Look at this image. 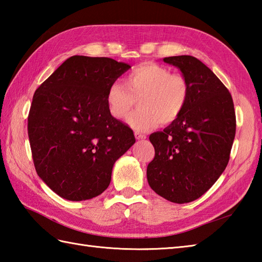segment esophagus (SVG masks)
<instances>
[{
	"instance_id": "esophagus-1",
	"label": "esophagus",
	"mask_w": 262,
	"mask_h": 262,
	"mask_svg": "<svg viewBox=\"0 0 262 262\" xmlns=\"http://www.w3.org/2000/svg\"><path fill=\"white\" fill-rule=\"evenodd\" d=\"M135 137H136V140H145L146 138V135L145 134H143V133H140V132H136L135 133Z\"/></svg>"
}]
</instances>
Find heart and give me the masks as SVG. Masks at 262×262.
Masks as SVG:
<instances>
[{"label":"heart","mask_w":262,"mask_h":262,"mask_svg":"<svg viewBox=\"0 0 262 262\" xmlns=\"http://www.w3.org/2000/svg\"><path fill=\"white\" fill-rule=\"evenodd\" d=\"M190 97V84L181 74H174L165 66L145 63L137 66L125 77V85L114 82L105 92L109 114L115 119L127 118L136 132H147L159 125L170 124L179 118Z\"/></svg>","instance_id":"heart-1"}]
</instances>
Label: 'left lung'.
<instances>
[{
	"label": "left lung",
	"mask_w": 262,
	"mask_h": 262,
	"mask_svg": "<svg viewBox=\"0 0 262 262\" xmlns=\"http://www.w3.org/2000/svg\"><path fill=\"white\" fill-rule=\"evenodd\" d=\"M163 60L181 71L190 97L179 118L149 135L155 157L146 174L159 196L185 204L203 196L229 163L236 129L234 103L227 88L196 57Z\"/></svg>",
	"instance_id": "left-lung-1"
}]
</instances>
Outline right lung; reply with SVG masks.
Masks as SVG:
<instances>
[{
  "label": "right lung",
  "mask_w": 262,
  "mask_h": 262,
  "mask_svg": "<svg viewBox=\"0 0 262 262\" xmlns=\"http://www.w3.org/2000/svg\"><path fill=\"white\" fill-rule=\"evenodd\" d=\"M129 69L113 58L75 55L33 94L28 116L33 164L62 198L81 202L102 193L115 162L135 143L105 102L108 86Z\"/></svg>",
  "instance_id": "right-lung-1"
}]
</instances>
